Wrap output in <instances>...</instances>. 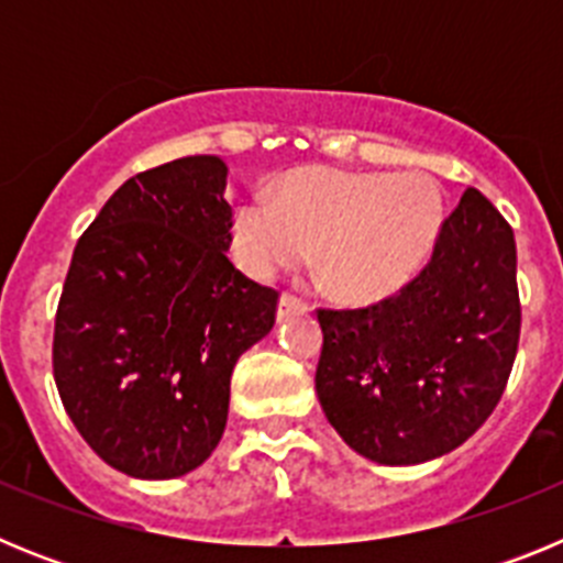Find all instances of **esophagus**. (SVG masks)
I'll list each match as a JSON object with an SVG mask.
<instances>
[{"label":"esophagus","mask_w":563,"mask_h":563,"mask_svg":"<svg viewBox=\"0 0 563 563\" xmlns=\"http://www.w3.org/2000/svg\"><path fill=\"white\" fill-rule=\"evenodd\" d=\"M310 310V305H307L305 298L296 296V292L285 290L282 292V301H278V318H287L292 316V312H307Z\"/></svg>","instance_id":"1"}]
</instances>
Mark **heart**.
Masks as SVG:
<instances>
[{
    "label": "heart",
    "instance_id": "b5f03b06",
    "mask_svg": "<svg viewBox=\"0 0 563 563\" xmlns=\"http://www.w3.org/2000/svg\"><path fill=\"white\" fill-rule=\"evenodd\" d=\"M440 225V191L426 174L305 168L278 197L258 191L236 208L233 245L256 276L301 265L316 251L330 290L369 301L411 278Z\"/></svg>",
    "mask_w": 563,
    "mask_h": 563
}]
</instances>
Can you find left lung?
<instances>
[{
	"label": "left lung",
	"mask_w": 563,
	"mask_h": 563,
	"mask_svg": "<svg viewBox=\"0 0 563 563\" xmlns=\"http://www.w3.org/2000/svg\"><path fill=\"white\" fill-rule=\"evenodd\" d=\"M316 391L343 442L380 465L460 449L494 415L521 332L514 228L467 188L409 285L355 310L318 307Z\"/></svg>",
	"instance_id": "1"
}]
</instances>
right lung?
<instances>
[{"label":"right lung","mask_w":563,"mask_h":563,"mask_svg":"<svg viewBox=\"0 0 563 563\" xmlns=\"http://www.w3.org/2000/svg\"><path fill=\"white\" fill-rule=\"evenodd\" d=\"M228 166L194 154L134 174L81 233L58 298L53 377L87 445L134 479H174L220 445L239 355L278 290L228 258Z\"/></svg>","instance_id":"add662e5"}]
</instances>
